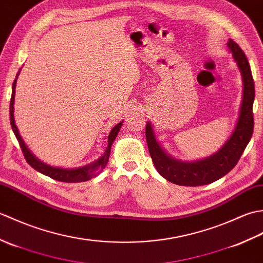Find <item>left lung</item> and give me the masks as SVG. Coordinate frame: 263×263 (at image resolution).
<instances>
[{
	"mask_svg": "<svg viewBox=\"0 0 263 263\" xmlns=\"http://www.w3.org/2000/svg\"><path fill=\"white\" fill-rule=\"evenodd\" d=\"M227 46L233 53V57L237 62L243 79V99L239 110V116L235 130L222 146L219 152L210 157L193 161V163H183L167 156L154 135L150 122L146 126V139L152 156L153 163L159 174L178 185L199 186L204 185L219 180L231 172L236 166L242 154L247 148L249 141L253 135L254 119H253V102H254V81L249 61L244 52L235 42L230 39Z\"/></svg>",
	"mask_w": 263,
	"mask_h": 263,
	"instance_id": "left-lung-1",
	"label": "left lung"
}]
</instances>
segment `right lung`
<instances>
[{
	"instance_id": "obj_1",
	"label": "right lung",
	"mask_w": 263,
	"mask_h": 263,
	"mask_svg": "<svg viewBox=\"0 0 263 263\" xmlns=\"http://www.w3.org/2000/svg\"><path fill=\"white\" fill-rule=\"evenodd\" d=\"M16 77H18V74H16ZM15 82H16V79H14V81H13L12 95H11V100H10V123H11V126H12V130L14 132V136L16 138V140H18V142L20 144L22 153H24V156H25V158L27 160V163L29 164L32 167V168H35L36 171H38L39 173H42V174H44V175L49 176L51 178H54V180L61 181V182H66V183H78V182L88 181V180H90L91 177L96 176L100 171H103L105 168V166L107 165V161H108V158H109L110 147H111V144H113V141L115 140L117 133H119V131H120L123 122H121L117 125H115L113 127V130L110 131L109 136H108L107 147H106L105 153H104L102 157H100L97 161H95V163H92L90 165H87L85 167H80V168H77V170H62V168H57V167L48 166L46 164L42 163L41 160H38L35 157V156H33L29 152V149L27 148L24 140H22V138L19 135L18 127H16V125H15L14 117H13Z\"/></svg>"
}]
</instances>
